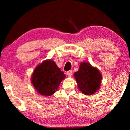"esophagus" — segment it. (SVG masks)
<instances>
[{"mask_svg":"<svg viewBox=\"0 0 130 130\" xmlns=\"http://www.w3.org/2000/svg\"><path fill=\"white\" fill-rule=\"evenodd\" d=\"M67 74L68 75L69 77H71L72 74V70H69L68 72H67Z\"/></svg>","mask_w":130,"mask_h":130,"instance_id":"1","label":"esophagus"}]
</instances>
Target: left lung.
Here are the masks:
<instances>
[{
    "instance_id": "left-lung-1",
    "label": "left lung",
    "mask_w": 130,
    "mask_h": 130,
    "mask_svg": "<svg viewBox=\"0 0 130 130\" xmlns=\"http://www.w3.org/2000/svg\"><path fill=\"white\" fill-rule=\"evenodd\" d=\"M80 90L86 95L95 93L100 87L102 76L97 69L88 63H82L79 70L74 73Z\"/></svg>"
}]
</instances>
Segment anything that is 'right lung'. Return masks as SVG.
Listing matches in <instances>:
<instances>
[{"mask_svg": "<svg viewBox=\"0 0 130 130\" xmlns=\"http://www.w3.org/2000/svg\"><path fill=\"white\" fill-rule=\"evenodd\" d=\"M66 77L63 72L52 60H46L35 68L32 83L41 95L51 96L56 92L60 83Z\"/></svg>", "mask_w": 130, "mask_h": 130, "instance_id": "1", "label": "right lung"}]
</instances>
